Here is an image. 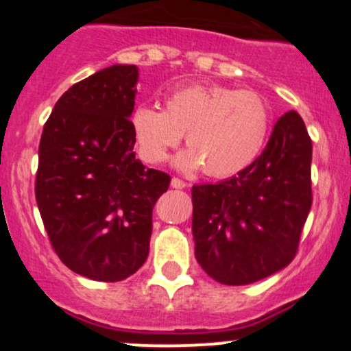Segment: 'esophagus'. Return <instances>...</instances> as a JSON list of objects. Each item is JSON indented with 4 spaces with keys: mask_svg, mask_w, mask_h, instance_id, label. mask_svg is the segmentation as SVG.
<instances>
[{
    "mask_svg": "<svg viewBox=\"0 0 351 351\" xmlns=\"http://www.w3.org/2000/svg\"><path fill=\"white\" fill-rule=\"evenodd\" d=\"M171 188L183 189V188H186V183H184V181L180 180V178H171Z\"/></svg>",
    "mask_w": 351,
    "mask_h": 351,
    "instance_id": "esophagus-1",
    "label": "esophagus"
}]
</instances>
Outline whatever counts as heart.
<instances>
[{
	"label": "heart",
	"instance_id": "heart-1",
	"mask_svg": "<svg viewBox=\"0 0 351 351\" xmlns=\"http://www.w3.org/2000/svg\"><path fill=\"white\" fill-rule=\"evenodd\" d=\"M271 112L259 94L234 87H181L168 95L165 110L138 106L132 114L136 147L147 163L158 165L186 134L189 147L176 168L226 178L247 168L263 150Z\"/></svg>",
	"mask_w": 351,
	"mask_h": 351
}]
</instances>
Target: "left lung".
Segmentation results:
<instances>
[{
  "mask_svg": "<svg viewBox=\"0 0 351 351\" xmlns=\"http://www.w3.org/2000/svg\"><path fill=\"white\" fill-rule=\"evenodd\" d=\"M310 163L312 140L291 110L247 168L193 186L195 256L211 279L247 285L291 264L312 206Z\"/></svg>",
  "mask_w": 351,
  "mask_h": 351,
  "instance_id": "obj_1",
  "label": "left lung"
}]
</instances>
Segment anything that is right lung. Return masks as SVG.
Segmentation results:
<instances>
[{
  "label": "right lung",
  "mask_w": 351,
  "mask_h": 351,
  "mask_svg": "<svg viewBox=\"0 0 351 351\" xmlns=\"http://www.w3.org/2000/svg\"><path fill=\"white\" fill-rule=\"evenodd\" d=\"M138 67L114 64L67 88L39 143L36 201L52 247L71 271L119 282L148 257L152 213L167 173L135 158Z\"/></svg>",
  "instance_id": "add662e5"
}]
</instances>
